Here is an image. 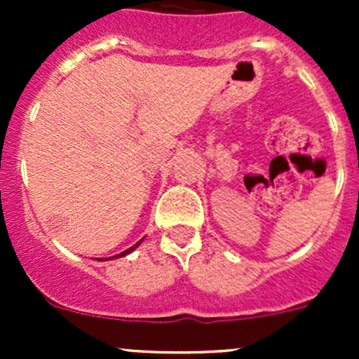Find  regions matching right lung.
I'll list each match as a JSON object with an SVG mask.
<instances>
[{"label": "right lung", "mask_w": 359, "mask_h": 359, "mask_svg": "<svg viewBox=\"0 0 359 359\" xmlns=\"http://www.w3.org/2000/svg\"><path fill=\"white\" fill-rule=\"evenodd\" d=\"M140 243H142V240H140L139 243H135V245H133V247H130L128 250H125V252L118 253V255H112V257H109V259H100V260H112V259H119V257H125V255H128V253H130V252H133V250H135L137 247H139Z\"/></svg>", "instance_id": "right-lung-1"}]
</instances>
